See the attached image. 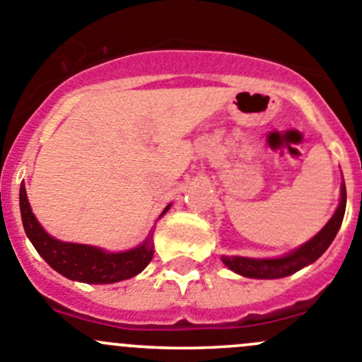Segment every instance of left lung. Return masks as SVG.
Wrapping results in <instances>:
<instances>
[{
  "label": "left lung",
  "mask_w": 362,
  "mask_h": 362,
  "mask_svg": "<svg viewBox=\"0 0 362 362\" xmlns=\"http://www.w3.org/2000/svg\"><path fill=\"white\" fill-rule=\"evenodd\" d=\"M345 206H346V191L345 185H341V202H339L337 211L331 217V221L324 226L322 231L319 235L313 236L310 242H306L305 245L299 247L298 250H294L293 254L286 255V257L280 259H249V257H226L222 255V261L228 266L229 269H233L235 273L243 276H249V279H282V276H289L293 273L299 272L305 266L312 264L313 261L320 257L324 252L327 250V247L331 245V242L337 236L339 226H341L343 215H345Z\"/></svg>",
  "instance_id": "obj_1"
}]
</instances>
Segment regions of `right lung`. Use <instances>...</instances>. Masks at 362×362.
Instances as JSON below:
<instances>
[{"label":"right lung","instance_id":"add662e5","mask_svg":"<svg viewBox=\"0 0 362 362\" xmlns=\"http://www.w3.org/2000/svg\"><path fill=\"white\" fill-rule=\"evenodd\" d=\"M21 215H23L24 231L38 254L52 266L57 273L69 280H78L86 284H113L138 275L154 255L152 236H148L140 247L119 254H110L96 247L64 243L52 238L43 231L25 196V187L21 185ZM170 210V204L163 214ZM160 214V215H163Z\"/></svg>","mask_w":362,"mask_h":362}]
</instances>
